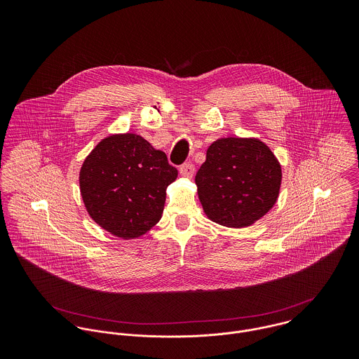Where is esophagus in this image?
<instances>
[{"mask_svg":"<svg viewBox=\"0 0 359 359\" xmlns=\"http://www.w3.org/2000/svg\"><path fill=\"white\" fill-rule=\"evenodd\" d=\"M180 172L182 177L192 178L194 172H195V165L192 163H184L182 165H180Z\"/></svg>","mask_w":359,"mask_h":359,"instance_id":"obj_1","label":"esophagus"}]
</instances>
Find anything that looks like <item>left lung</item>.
<instances>
[{"label":"left lung","instance_id":"left-lung-1","mask_svg":"<svg viewBox=\"0 0 359 359\" xmlns=\"http://www.w3.org/2000/svg\"><path fill=\"white\" fill-rule=\"evenodd\" d=\"M195 182L205 214L214 222L243 228L264 217L278 201L282 167L257 138L214 141Z\"/></svg>","mask_w":359,"mask_h":359}]
</instances>
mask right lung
<instances>
[{
	"label": "right lung",
	"instance_id": "obj_1",
	"mask_svg": "<svg viewBox=\"0 0 359 359\" xmlns=\"http://www.w3.org/2000/svg\"><path fill=\"white\" fill-rule=\"evenodd\" d=\"M177 175L163 151L126 133L106 137L93 149L79 181L90 217L117 238L135 239L160 221L165 189Z\"/></svg>",
	"mask_w": 359,
	"mask_h": 359
}]
</instances>
